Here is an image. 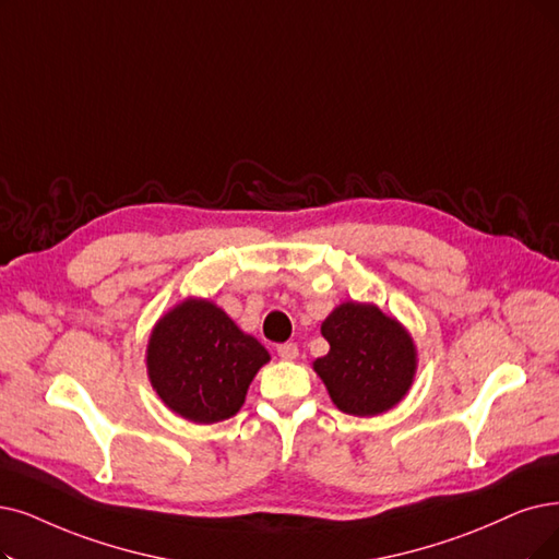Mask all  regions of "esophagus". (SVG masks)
<instances>
[{"label":"esophagus","mask_w":559,"mask_h":559,"mask_svg":"<svg viewBox=\"0 0 559 559\" xmlns=\"http://www.w3.org/2000/svg\"><path fill=\"white\" fill-rule=\"evenodd\" d=\"M277 355L282 357V360H296V357H298V346L292 344V342L280 344L277 346Z\"/></svg>","instance_id":"obj_1"}]
</instances>
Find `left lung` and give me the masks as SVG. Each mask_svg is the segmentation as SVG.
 <instances>
[{
    "instance_id": "1",
    "label": "left lung",
    "mask_w": 559,
    "mask_h": 559,
    "mask_svg": "<svg viewBox=\"0 0 559 559\" xmlns=\"http://www.w3.org/2000/svg\"><path fill=\"white\" fill-rule=\"evenodd\" d=\"M328 355L314 360L332 404L346 415L373 417L394 408L413 388L417 346L406 325L373 302L346 300L321 323Z\"/></svg>"
}]
</instances>
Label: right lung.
I'll use <instances>...</instances> for the list:
<instances>
[{
    "mask_svg": "<svg viewBox=\"0 0 559 559\" xmlns=\"http://www.w3.org/2000/svg\"><path fill=\"white\" fill-rule=\"evenodd\" d=\"M265 362L271 353L209 298L174 305L146 344L151 388L171 413L194 424L234 417Z\"/></svg>",
    "mask_w": 559,
    "mask_h": 559,
    "instance_id": "add662e5",
    "label": "right lung"
}]
</instances>
